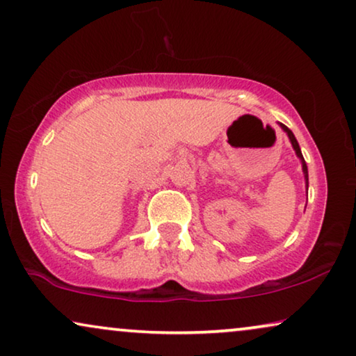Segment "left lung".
<instances>
[{
    "label": "left lung",
    "instance_id": "1",
    "mask_svg": "<svg viewBox=\"0 0 356 356\" xmlns=\"http://www.w3.org/2000/svg\"><path fill=\"white\" fill-rule=\"evenodd\" d=\"M280 126H282V129L285 130V132H287L289 138H290V142H292V147H293V149H295V153H297V156H298L300 159H302V164H303V174H305V180H307V190H308V169H307V164H305L303 154H302V152H300V147H298L297 138H295V135L292 134V130H290L289 127H285L284 124H280Z\"/></svg>",
    "mask_w": 356,
    "mask_h": 356
}]
</instances>
